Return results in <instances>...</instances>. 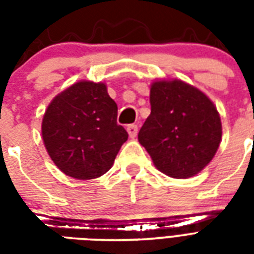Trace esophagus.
Masks as SVG:
<instances>
[{
  "mask_svg": "<svg viewBox=\"0 0 254 254\" xmlns=\"http://www.w3.org/2000/svg\"><path fill=\"white\" fill-rule=\"evenodd\" d=\"M127 130L129 133V135H130V138H134L137 133H138V127L135 124H130V125H127Z\"/></svg>",
  "mask_w": 254,
  "mask_h": 254,
  "instance_id": "esophagus-1",
  "label": "esophagus"
}]
</instances>
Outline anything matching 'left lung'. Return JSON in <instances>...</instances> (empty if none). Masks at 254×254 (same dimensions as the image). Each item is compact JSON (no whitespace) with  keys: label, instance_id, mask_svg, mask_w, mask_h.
<instances>
[{"label":"left lung","instance_id":"left-lung-1","mask_svg":"<svg viewBox=\"0 0 254 254\" xmlns=\"http://www.w3.org/2000/svg\"><path fill=\"white\" fill-rule=\"evenodd\" d=\"M151 113L138 141L155 167L171 178L200 173L216 154L221 121L213 103L182 80H158L150 87Z\"/></svg>","mask_w":254,"mask_h":254}]
</instances>
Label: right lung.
<instances>
[{"mask_svg":"<svg viewBox=\"0 0 254 254\" xmlns=\"http://www.w3.org/2000/svg\"><path fill=\"white\" fill-rule=\"evenodd\" d=\"M50 158L65 175L95 179L113 166L127 133L104 83L77 81L50 103L42 121Z\"/></svg>","mask_w":254,"mask_h":254,"instance_id":"1","label":"right lung"}]
</instances>
